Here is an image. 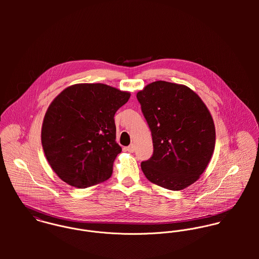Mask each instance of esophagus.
Segmentation results:
<instances>
[{"mask_svg": "<svg viewBox=\"0 0 259 259\" xmlns=\"http://www.w3.org/2000/svg\"><path fill=\"white\" fill-rule=\"evenodd\" d=\"M126 150H127V151H130V152H135V150H136V146H135L134 144H132L131 146H128V147L126 148Z\"/></svg>", "mask_w": 259, "mask_h": 259, "instance_id": "obj_1", "label": "esophagus"}]
</instances>
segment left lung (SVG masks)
I'll return each mask as SVG.
<instances>
[{"instance_id": "8db88e82", "label": "left lung", "mask_w": 259, "mask_h": 259, "mask_svg": "<svg viewBox=\"0 0 259 259\" xmlns=\"http://www.w3.org/2000/svg\"><path fill=\"white\" fill-rule=\"evenodd\" d=\"M151 132L153 153L142 162L149 182L170 190L195 183L215 146L211 114L184 84L153 81L137 95Z\"/></svg>"}]
</instances>
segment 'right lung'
Listing matches in <instances>:
<instances>
[{"instance_id":"right-lung-1","label":"right lung","mask_w":259,"mask_h":259,"mask_svg":"<svg viewBox=\"0 0 259 259\" xmlns=\"http://www.w3.org/2000/svg\"><path fill=\"white\" fill-rule=\"evenodd\" d=\"M130 97L104 83H78L52 102L41 126V145L62 181L85 188L111 178L121 151L113 117Z\"/></svg>"}]
</instances>
